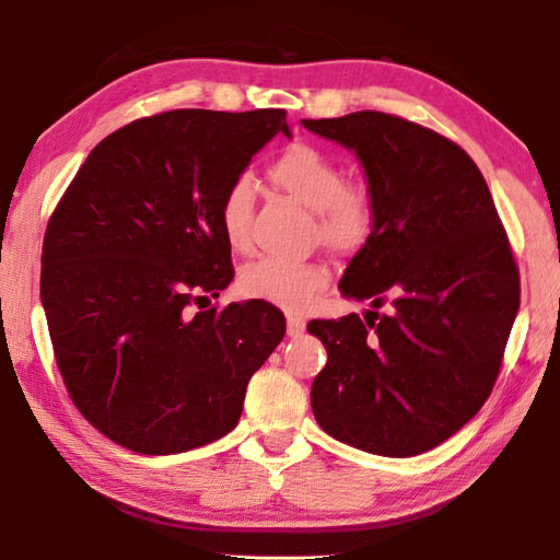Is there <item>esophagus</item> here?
<instances>
[{
	"instance_id": "obj_1",
	"label": "esophagus",
	"mask_w": 560,
	"mask_h": 560,
	"mask_svg": "<svg viewBox=\"0 0 560 560\" xmlns=\"http://www.w3.org/2000/svg\"><path fill=\"white\" fill-rule=\"evenodd\" d=\"M305 329V319L301 315H289V337H301Z\"/></svg>"
}]
</instances>
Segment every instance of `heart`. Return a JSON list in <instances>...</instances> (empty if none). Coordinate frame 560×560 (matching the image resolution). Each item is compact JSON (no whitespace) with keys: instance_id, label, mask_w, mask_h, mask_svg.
Returning a JSON list of instances; mask_svg holds the SVG:
<instances>
[{"instance_id":"1","label":"heart","mask_w":560,"mask_h":560,"mask_svg":"<svg viewBox=\"0 0 560 560\" xmlns=\"http://www.w3.org/2000/svg\"><path fill=\"white\" fill-rule=\"evenodd\" d=\"M269 180L315 213V237L339 255H353L371 241L375 229V199L361 183L343 180L341 165L313 144L295 141L269 165ZM255 183L247 175L225 187L219 223L225 243L235 253L253 247ZM329 269L323 261H289L261 257L241 271L237 287L255 301L287 311H303L325 289Z\"/></svg>"}]
</instances>
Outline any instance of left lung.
<instances>
[{"mask_svg": "<svg viewBox=\"0 0 560 560\" xmlns=\"http://www.w3.org/2000/svg\"><path fill=\"white\" fill-rule=\"evenodd\" d=\"M303 125L355 151L375 199L371 241L339 283L373 311L307 325L327 349L313 413L351 447L421 455L477 416L495 385L520 307L513 247L455 141L377 110Z\"/></svg>", "mask_w": 560, "mask_h": 560, "instance_id": "1", "label": "left lung"}]
</instances>
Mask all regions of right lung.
<instances>
[{
  "label": "right lung",
  "instance_id": "1",
  "mask_svg": "<svg viewBox=\"0 0 560 560\" xmlns=\"http://www.w3.org/2000/svg\"><path fill=\"white\" fill-rule=\"evenodd\" d=\"M287 110H168L89 153L43 241L40 299L57 368L93 428L139 455L231 433L249 377L287 335L265 301L219 299L233 279L219 205Z\"/></svg>",
  "mask_w": 560,
  "mask_h": 560
}]
</instances>
